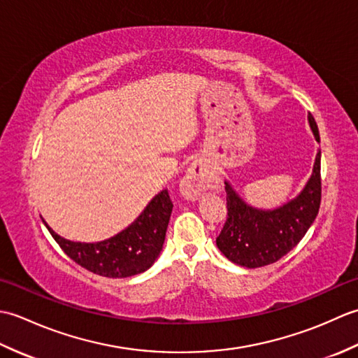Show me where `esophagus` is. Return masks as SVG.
Here are the masks:
<instances>
[{
  "label": "esophagus",
  "mask_w": 358,
  "mask_h": 358,
  "mask_svg": "<svg viewBox=\"0 0 358 358\" xmlns=\"http://www.w3.org/2000/svg\"><path fill=\"white\" fill-rule=\"evenodd\" d=\"M214 183L215 177L209 164L206 162H203V159H195V162L189 166L183 180H181L180 187L181 194H183L186 199L194 200L201 192L214 187Z\"/></svg>",
  "instance_id": "34e87169"
}]
</instances>
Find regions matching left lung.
Masks as SVG:
<instances>
[{"label": "left lung", "instance_id": "left-lung-1", "mask_svg": "<svg viewBox=\"0 0 358 358\" xmlns=\"http://www.w3.org/2000/svg\"><path fill=\"white\" fill-rule=\"evenodd\" d=\"M308 121L315 140L320 143V134L310 113ZM320 158L318 149L305 187L295 199L275 209L250 206L226 181L227 220L217 237V246L227 260L249 269L262 268L275 263L299 245L320 209Z\"/></svg>", "mask_w": 358, "mask_h": 358}]
</instances>
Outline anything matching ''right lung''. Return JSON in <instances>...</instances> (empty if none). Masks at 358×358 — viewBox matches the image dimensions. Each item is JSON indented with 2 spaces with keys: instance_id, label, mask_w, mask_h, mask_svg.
<instances>
[{
  "instance_id": "right-lung-1",
  "label": "right lung",
  "mask_w": 358,
  "mask_h": 358,
  "mask_svg": "<svg viewBox=\"0 0 358 358\" xmlns=\"http://www.w3.org/2000/svg\"><path fill=\"white\" fill-rule=\"evenodd\" d=\"M172 208L169 192L164 189L149 201L126 229L96 243L66 240L59 237L44 220L43 223L66 255L81 268L96 275L124 278L148 271L155 263L164 245Z\"/></svg>"
}]
</instances>
